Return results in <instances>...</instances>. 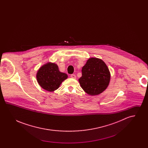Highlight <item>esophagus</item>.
I'll return each mask as SVG.
<instances>
[{"mask_svg":"<svg viewBox=\"0 0 148 148\" xmlns=\"http://www.w3.org/2000/svg\"><path fill=\"white\" fill-rule=\"evenodd\" d=\"M71 77L73 79H76V75L75 74H71Z\"/></svg>","mask_w":148,"mask_h":148,"instance_id":"obj_1","label":"esophagus"}]
</instances>
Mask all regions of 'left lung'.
Masks as SVG:
<instances>
[{
	"label": "left lung",
	"mask_w": 148,
	"mask_h": 148,
	"mask_svg": "<svg viewBox=\"0 0 148 148\" xmlns=\"http://www.w3.org/2000/svg\"><path fill=\"white\" fill-rule=\"evenodd\" d=\"M79 82L82 89L90 95H97L108 86L110 73L106 64L100 59L89 58L82 68Z\"/></svg>",
	"instance_id": "8db88e82"
}]
</instances>
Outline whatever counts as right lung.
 Segmentation results:
<instances>
[{"label":"right lung","mask_w":148,"mask_h":148,"mask_svg":"<svg viewBox=\"0 0 148 148\" xmlns=\"http://www.w3.org/2000/svg\"><path fill=\"white\" fill-rule=\"evenodd\" d=\"M36 77L42 88L48 92H54L67 79L68 75L60 72L56 64L47 63L39 68Z\"/></svg>","instance_id":"1"}]
</instances>
